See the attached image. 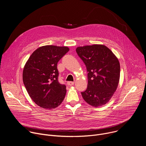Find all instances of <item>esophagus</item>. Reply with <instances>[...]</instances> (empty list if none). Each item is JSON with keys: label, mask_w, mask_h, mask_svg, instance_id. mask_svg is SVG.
I'll return each mask as SVG.
<instances>
[{"label": "esophagus", "mask_w": 146, "mask_h": 146, "mask_svg": "<svg viewBox=\"0 0 146 146\" xmlns=\"http://www.w3.org/2000/svg\"><path fill=\"white\" fill-rule=\"evenodd\" d=\"M74 82H73V81H68L67 82V84L69 86H72L73 85H74Z\"/></svg>", "instance_id": "obj_1"}]
</instances>
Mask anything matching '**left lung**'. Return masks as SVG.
Wrapping results in <instances>:
<instances>
[{"instance_id": "obj_1", "label": "left lung", "mask_w": 146, "mask_h": 146, "mask_svg": "<svg viewBox=\"0 0 146 146\" xmlns=\"http://www.w3.org/2000/svg\"><path fill=\"white\" fill-rule=\"evenodd\" d=\"M76 52L84 62L88 72L87 88L81 92L83 99L94 107L105 105L118 85V59L109 48L101 44L78 47Z\"/></svg>"}]
</instances>
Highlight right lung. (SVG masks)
I'll list each match as a JSON object with an SVG mask.
<instances>
[{"mask_svg":"<svg viewBox=\"0 0 146 146\" xmlns=\"http://www.w3.org/2000/svg\"><path fill=\"white\" fill-rule=\"evenodd\" d=\"M68 47L45 46L30 56L23 74L24 84L33 100L40 107L55 109L63 102L66 86L58 81L57 64L68 51Z\"/></svg>","mask_w":146,"mask_h":146,"instance_id":"1","label":"right lung"}]
</instances>
